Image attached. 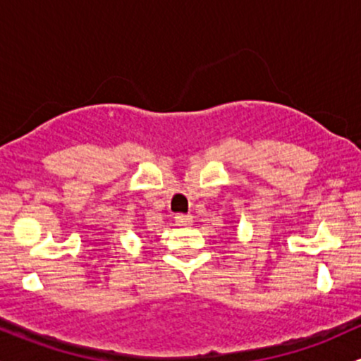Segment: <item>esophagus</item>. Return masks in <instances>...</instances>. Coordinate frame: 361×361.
I'll use <instances>...</instances> for the list:
<instances>
[{
  "instance_id": "esophagus-1",
  "label": "esophagus",
  "mask_w": 361,
  "mask_h": 361,
  "mask_svg": "<svg viewBox=\"0 0 361 361\" xmlns=\"http://www.w3.org/2000/svg\"><path fill=\"white\" fill-rule=\"evenodd\" d=\"M174 221L180 226H190L193 223V218L190 214H176L174 216Z\"/></svg>"
}]
</instances>
